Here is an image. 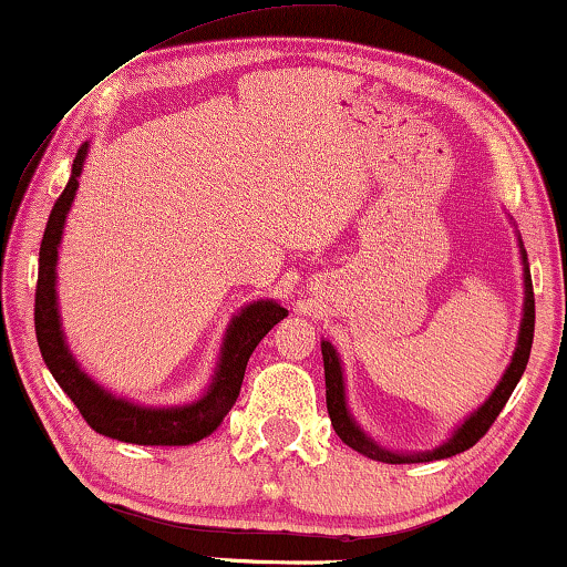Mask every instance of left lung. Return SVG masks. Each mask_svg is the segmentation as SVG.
<instances>
[{
  "label": "left lung",
  "mask_w": 567,
  "mask_h": 567,
  "mask_svg": "<svg viewBox=\"0 0 567 567\" xmlns=\"http://www.w3.org/2000/svg\"><path fill=\"white\" fill-rule=\"evenodd\" d=\"M522 260H524V317L522 328H518V340L514 359H511L506 374L495 386L491 398H487L483 405H480L475 413H472L467 421H464L460 429L452 433V439L446 444H441L433 452H417V454H400L390 452V449L379 446L374 439L367 436L361 431V425L353 421L351 413H348L346 405V382H343V367H340V359L336 348L328 340H322V361H324V394H328V413L332 421V429L340 436L343 444H348L355 452L369 456V460L377 462H390V464H410V462H433V460H446V456L467 452L470 446H475L480 439L485 436L487 429L495 423V417L501 415L503 405H506L511 392L516 390L518 379H522L526 363H529L532 353V340H534V291H532V274L529 262H526V252L522 245Z\"/></svg>",
  "instance_id": "obj_1"
}]
</instances>
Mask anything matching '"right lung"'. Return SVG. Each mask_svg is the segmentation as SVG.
<instances>
[{
    "label": "right lung",
    "mask_w": 567,
    "mask_h": 567,
    "mask_svg": "<svg viewBox=\"0 0 567 567\" xmlns=\"http://www.w3.org/2000/svg\"><path fill=\"white\" fill-rule=\"evenodd\" d=\"M87 150L90 144L84 142L80 152H76L72 177H69L64 193L53 204L49 224H45L43 231L35 286L38 348H41V355L53 379L69 394V400L74 402L92 431L103 433L107 439H118L126 441V444L142 446L196 444V441L206 439L208 433L219 429L224 415L237 402L247 361H250L255 346L268 336L276 322H281L289 315V309L276 305L274 299H260L231 317L227 336H224L219 363H216V371L212 377V386L196 402L175 408H144L103 390L95 379L84 374L72 351H69L64 332H61L56 301L59 245L61 235H64L66 214L72 208L76 188H80V175L84 159H87Z\"/></svg>",
    "instance_id": "right-lung-1"
}]
</instances>
